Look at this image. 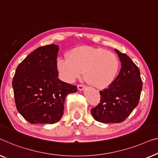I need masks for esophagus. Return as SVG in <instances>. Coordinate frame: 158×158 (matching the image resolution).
<instances>
[{
	"instance_id": "1",
	"label": "esophagus",
	"mask_w": 158,
	"mask_h": 158,
	"mask_svg": "<svg viewBox=\"0 0 158 158\" xmlns=\"http://www.w3.org/2000/svg\"><path fill=\"white\" fill-rule=\"evenodd\" d=\"M85 88H86V86L83 85V84H79V85L77 86V89H78V90H79V91L84 90Z\"/></svg>"
}]
</instances>
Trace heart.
I'll return each mask as SVG.
<instances>
[{
  "label": "heart",
  "instance_id": "b5f03b06",
  "mask_svg": "<svg viewBox=\"0 0 158 158\" xmlns=\"http://www.w3.org/2000/svg\"><path fill=\"white\" fill-rule=\"evenodd\" d=\"M57 68L66 81L74 82L84 72L89 84L98 89H104L116 79L119 60L116 54L103 48L81 46L71 50L67 58H59Z\"/></svg>",
  "mask_w": 158,
  "mask_h": 158
}]
</instances>
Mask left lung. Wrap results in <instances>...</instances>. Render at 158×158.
Here are the masks:
<instances>
[{
    "mask_svg": "<svg viewBox=\"0 0 158 158\" xmlns=\"http://www.w3.org/2000/svg\"><path fill=\"white\" fill-rule=\"evenodd\" d=\"M121 61V69L112 85L100 91V103L92 108V114L102 123L125 120L139 103L143 81L139 68L125 54L114 49Z\"/></svg>",
    "mask_w": 158,
    "mask_h": 158,
    "instance_id": "8db88e82",
    "label": "left lung"
}]
</instances>
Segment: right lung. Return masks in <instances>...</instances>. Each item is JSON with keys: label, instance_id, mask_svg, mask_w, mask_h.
Returning <instances> with one entry per match:
<instances>
[{"label": "right lung", "instance_id": "obj_1", "mask_svg": "<svg viewBox=\"0 0 158 158\" xmlns=\"http://www.w3.org/2000/svg\"><path fill=\"white\" fill-rule=\"evenodd\" d=\"M59 46H41L17 66L13 89L17 110L31 124H54L63 116L69 94L77 92L75 85L58 79Z\"/></svg>", "mask_w": 158, "mask_h": 158}]
</instances>
